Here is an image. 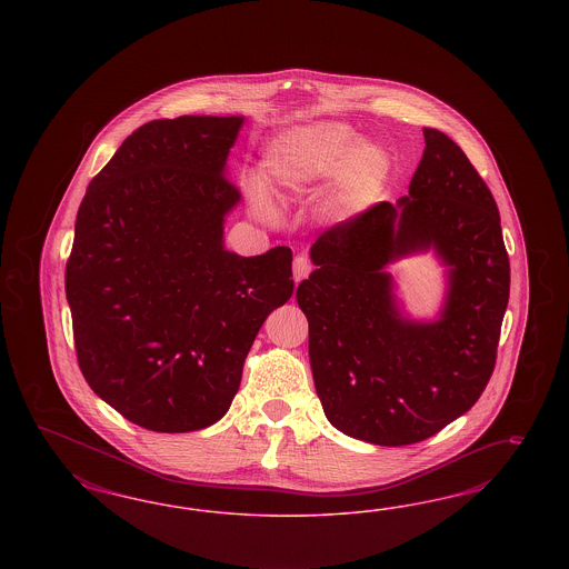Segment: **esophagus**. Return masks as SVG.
<instances>
[{"label":"esophagus","instance_id":"34e87169","mask_svg":"<svg viewBox=\"0 0 569 569\" xmlns=\"http://www.w3.org/2000/svg\"><path fill=\"white\" fill-rule=\"evenodd\" d=\"M309 262H307L305 257H296L293 259V277H296V281H300V279L309 276Z\"/></svg>","mask_w":569,"mask_h":569}]
</instances>
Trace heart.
I'll return each instance as SVG.
<instances>
[{"instance_id": "1", "label": "heart", "mask_w": 569, "mask_h": 569, "mask_svg": "<svg viewBox=\"0 0 569 569\" xmlns=\"http://www.w3.org/2000/svg\"><path fill=\"white\" fill-rule=\"evenodd\" d=\"M262 172L279 191L307 190L331 174L323 202L329 212L348 217L378 198L390 174V156L378 143L357 141L348 124L312 122L271 139L262 156ZM250 196L259 212H271L262 186H254Z\"/></svg>"}]
</instances>
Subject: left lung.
<instances>
[{
    "label": "left lung",
    "mask_w": 569,
    "mask_h": 569,
    "mask_svg": "<svg viewBox=\"0 0 569 569\" xmlns=\"http://www.w3.org/2000/svg\"><path fill=\"white\" fill-rule=\"evenodd\" d=\"M409 196L326 229L298 290L315 388L329 423L379 447L415 445L467 413L495 371L509 302V254L492 191L438 129ZM433 247L449 264L441 319L405 320L388 261Z\"/></svg>",
    "instance_id": "8db88e82"
}]
</instances>
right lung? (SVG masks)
I'll return each mask as SVG.
<instances>
[{"mask_svg":"<svg viewBox=\"0 0 569 569\" xmlns=\"http://www.w3.org/2000/svg\"><path fill=\"white\" fill-rule=\"evenodd\" d=\"M241 117L141 124L77 212L67 300L81 373L112 409L152 431L202 430L240 388L260 326L293 292L292 250L223 248L240 190L224 160Z\"/></svg>","mask_w":569,"mask_h":569,"instance_id":"obj_1","label":"right lung"}]
</instances>
